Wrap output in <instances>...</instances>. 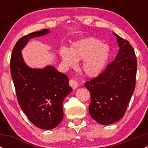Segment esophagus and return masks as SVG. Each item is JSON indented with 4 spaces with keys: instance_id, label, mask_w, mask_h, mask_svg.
I'll return each mask as SVG.
<instances>
[{
    "instance_id": "obj_1",
    "label": "esophagus",
    "mask_w": 148,
    "mask_h": 148,
    "mask_svg": "<svg viewBox=\"0 0 148 148\" xmlns=\"http://www.w3.org/2000/svg\"><path fill=\"white\" fill-rule=\"evenodd\" d=\"M69 85H70V86H71V87H72L74 89H77V88L79 86V84L77 83V82L75 81V80H73V79H70V81H69Z\"/></svg>"
}]
</instances>
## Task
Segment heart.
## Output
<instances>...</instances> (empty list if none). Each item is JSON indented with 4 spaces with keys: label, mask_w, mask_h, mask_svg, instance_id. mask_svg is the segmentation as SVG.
<instances>
[{
    "label": "heart",
    "mask_w": 148,
    "mask_h": 148,
    "mask_svg": "<svg viewBox=\"0 0 148 148\" xmlns=\"http://www.w3.org/2000/svg\"><path fill=\"white\" fill-rule=\"evenodd\" d=\"M60 56L66 66H74L77 61L83 60L82 69L88 77L100 75L107 66L111 55V49L98 38L89 37L79 40L69 49L62 48Z\"/></svg>",
    "instance_id": "b5f03b06"
}]
</instances>
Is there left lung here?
Returning <instances> with one entry per match:
<instances>
[{
    "mask_svg": "<svg viewBox=\"0 0 148 148\" xmlns=\"http://www.w3.org/2000/svg\"><path fill=\"white\" fill-rule=\"evenodd\" d=\"M114 34L120 47L115 59L102 74L84 84L91 95L89 114L103 125L114 123L125 115L136 82L138 64L133 48Z\"/></svg>",
    "mask_w": 148,
    "mask_h": 148,
    "instance_id": "8db88e82",
    "label": "left lung"
}]
</instances>
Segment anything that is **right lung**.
I'll list each match as a JSON object with an SVG mask.
<instances>
[{"label":"right lung","instance_id":"add662e5","mask_svg":"<svg viewBox=\"0 0 148 148\" xmlns=\"http://www.w3.org/2000/svg\"><path fill=\"white\" fill-rule=\"evenodd\" d=\"M49 33L50 30L43 29L21 38L13 48L10 64L21 108L28 120L43 130L53 129L62 122L63 102L72 91L67 76L53 66L31 68L23 60L21 51L29 39Z\"/></svg>","mask_w":148,"mask_h":148}]
</instances>
